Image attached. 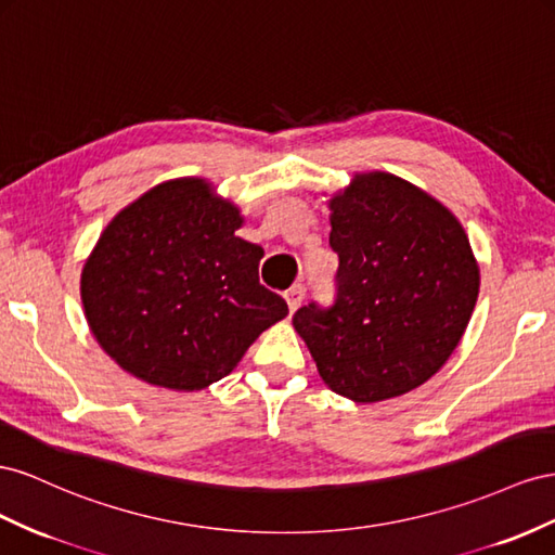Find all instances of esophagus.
Here are the masks:
<instances>
[{"mask_svg": "<svg viewBox=\"0 0 555 555\" xmlns=\"http://www.w3.org/2000/svg\"><path fill=\"white\" fill-rule=\"evenodd\" d=\"M302 299H305V286H299V283L286 293V302L291 311H297L299 305H302Z\"/></svg>", "mask_w": 555, "mask_h": 555, "instance_id": "obj_1", "label": "esophagus"}]
</instances>
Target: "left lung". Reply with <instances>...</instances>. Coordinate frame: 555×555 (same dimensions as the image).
I'll use <instances>...</instances> for the list:
<instances>
[{"label": "left lung", "instance_id": "1", "mask_svg": "<svg viewBox=\"0 0 555 555\" xmlns=\"http://www.w3.org/2000/svg\"><path fill=\"white\" fill-rule=\"evenodd\" d=\"M327 209L337 299L297 309L293 327L330 390L358 404L400 398L461 344L479 262L461 220L395 173H353Z\"/></svg>", "mask_w": 555, "mask_h": 555}]
</instances>
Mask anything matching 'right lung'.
Returning a JSON list of instances; mask_svg holds the SVG:
<instances>
[{
    "label": "right lung",
    "mask_w": 555,
    "mask_h": 555,
    "mask_svg": "<svg viewBox=\"0 0 555 555\" xmlns=\"http://www.w3.org/2000/svg\"><path fill=\"white\" fill-rule=\"evenodd\" d=\"M211 181L157 183L120 209L81 269V302L104 353L157 388L193 392L228 376L288 315L258 281L264 250Z\"/></svg>",
    "instance_id": "1"
}]
</instances>
